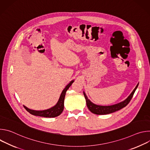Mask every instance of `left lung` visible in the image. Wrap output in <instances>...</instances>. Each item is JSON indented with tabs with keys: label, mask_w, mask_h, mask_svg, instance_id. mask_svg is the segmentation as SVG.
Wrapping results in <instances>:
<instances>
[{
	"label": "left lung",
	"mask_w": 150,
	"mask_h": 150,
	"mask_svg": "<svg viewBox=\"0 0 150 150\" xmlns=\"http://www.w3.org/2000/svg\"><path fill=\"white\" fill-rule=\"evenodd\" d=\"M138 85H139V83H138L137 86L135 87L134 90L132 91V92L130 94V95L128 96L125 100L119 103H117L113 105H100L96 104L93 102H91L90 100V99L88 98L86 94H85L84 91L83 92V93L85 98V100H86L87 105L91 112H92L94 114L98 115H107V114H110V113L115 112L116 111H118L121 109L125 108V106H126L128 104V103L130 102L131 100L132 99L135 91L138 88Z\"/></svg>",
	"instance_id": "8db88e82"
}]
</instances>
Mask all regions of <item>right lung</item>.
I'll return each mask as SVG.
<instances>
[{
  "label": "right lung",
  "instance_id": "1",
  "mask_svg": "<svg viewBox=\"0 0 150 150\" xmlns=\"http://www.w3.org/2000/svg\"><path fill=\"white\" fill-rule=\"evenodd\" d=\"M74 82V80H72L67 85L65 88L63 89V90L62 91L60 96V97L57 103L55 105L52 107V108L46 110H34L28 109L26 106L24 105V108L30 114L34 116H41V117H55L59 116L62 113L64 109V100H65L66 92L71 87V85Z\"/></svg>",
  "mask_w": 150,
  "mask_h": 150
}]
</instances>
